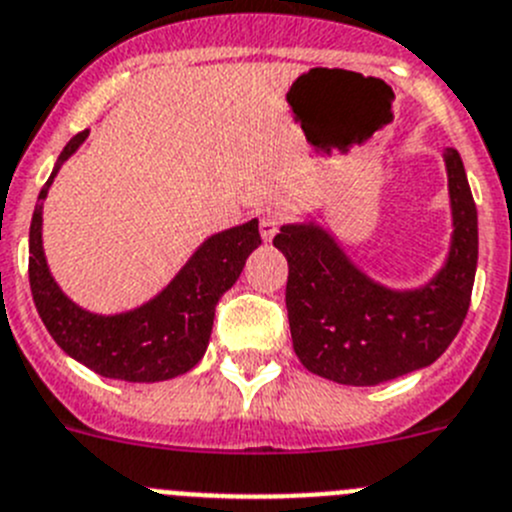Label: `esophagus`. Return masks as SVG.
<instances>
[{"mask_svg":"<svg viewBox=\"0 0 512 512\" xmlns=\"http://www.w3.org/2000/svg\"><path fill=\"white\" fill-rule=\"evenodd\" d=\"M279 225H281V215L279 213H266L264 218H261V238L264 241H271V238L279 233Z\"/></svg>","mask_w":512,"mask_h":512,"instance_id":"34e87169","label":"esophagus"}]
</instances>
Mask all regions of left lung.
<instances>
[{
    "instance_id": "left-lung-1",
    "label": "left lung",
    "mask_w": 512,
    "mask_h": 512,
    "mask_svg": "<svg viewBox=\"0 0 512 512\" xmlns=\"http://www.w3.org/2000/svg\"><path fill=\"white\" fill-rule=\"evenodd\" d=\"M452 238L442 269L416 289L370 279L325 225H281L294 353L314 375L342 386H378L431 365L452 345L470 309L477 271V208L457 149H444Z\"/></svg>"
}]
</instances>
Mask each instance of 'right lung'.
Segmentation results:
<instances>
[{
  "mask_svg": "<svg viewBox=\"0 0 512 512\" xmlns=\"http://www.w3.org/2000/svg\"><path fill=\"white\" fill-rule=\"evenodd\" d=\"M86 139L88 129L65 144L37 195L30 225L32 299L53 340L93 373L129 383L170 381L195 368L208 350L215 304L236 284L253 248L261 246L259 220L205 238L175 279L149 302L129 312H88L58 287L42 248V203L63 162Z\"/></svg>",
  "mask_w": 512,
  "mask_h": 512,
  "instance_id": "right-lung-1",
  "label": "right lung"
}]
</instances>
